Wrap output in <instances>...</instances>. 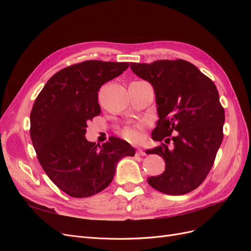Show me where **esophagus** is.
Masks as SVG:
<instances>
[{
	"mask_svg": "<svg viewBox=\"0 0 251 251\" xmlns=\"http://www.w3.org/2000/svg\"><path fill=\"white\" fill-rule=\"evenodd\" d=\"M136 155H137V156H146L147 154L142 149H137V151H136Z\"/></svg>",
	"mask_w": 251,
	"mask_h": 251,
	"instance_id": "34e87169",
	"label": "esophagus"
}]
</instances>
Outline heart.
<instances>
[{
	"mask_svg": "<svg viewBox=\"0 0 251 251\" xmlns=\"http://www.w3.org/2000/svg\"><path fill=\"white\" fill-rule=\"evenodd\" d=\"M124 137L131 142H138L141 139L139 131L136 127H126L123 133Z\"/></svg>",
	"mask_w": 251,
	"mask_h": 251,
	"instance_id": "b5f03b06",
	"label": "heart"
}]
</instances>
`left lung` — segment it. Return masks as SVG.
Returning <instances> with one entry per match:
<instances>
[{"mask_svg": "<svg viewBox=\"0 0 251 251\" xmlns=\"http://www.w3.org/2000/svg\"><path fill=\"white\" fill-rule=\"evenodd\" d=\"M132 71L154 88L159 119L151 132L156 141L174 144L148 150L163 158L165 171L148 179L163 194L185 195L206 178L223 140L224 109L215 83L183 59L131 63Z\"/></svg>", "mask_w": 251, "mask_h": 251, "instance_id": "1", "label": "left lung"}]
</instances>
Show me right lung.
Here are the masks:
<instances>
[{"label":"right lung","mask_w":251,"mask_h":251,"mask_svg":"<svg viewBox=\"0 0 251 251\" xmlns=\"http://www.w3.org/2000/svg\"><path fill=\"white\" fill-rule=\"evenodd\" d=\"M128 63L86 60L64 68L47 81L30 114V137L43 170L74 198L103 191L121 158L134 156L126 141L86 139L87 124L100 114L98 91L128 68Z\"/></svg>","instance_id":"obj_1"}]
</instances>
